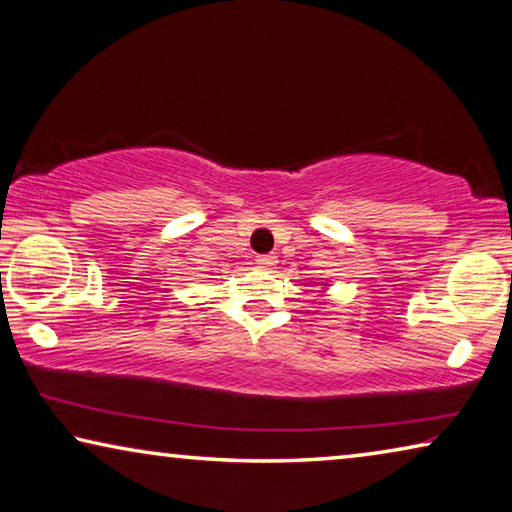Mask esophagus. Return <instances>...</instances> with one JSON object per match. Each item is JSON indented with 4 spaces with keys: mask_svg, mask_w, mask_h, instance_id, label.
<instances>
[{
    "mask_svg": "<svg viewBox=\"0 0 512 512\" xmlns=\"http://www.w3.org/2000/svg\"><path fill=\"white\" fill-rule=\"evenodd\" d=\"M256 263L261 265L263 270H270L274 263H277V256H272V254H263V256H256Z\"/></svg>",
    "mask_w": 512,
    "mask_h": 512,
    "instance_id": "34e87169",
    "label": "esophagus"
}]
</instances>
